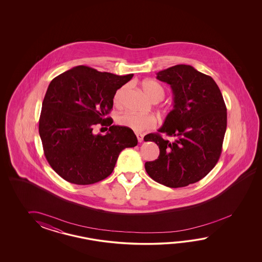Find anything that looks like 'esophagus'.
Returning a JSON list of instances; mask_svg holds the SVG:
<instances>
[{
    "instance_id": "obj_1",
    "label": "esophagus",
    "mask_w": 262,
    "mask_h": 262,
    "mask_svg": "<svg viewBox=\"0 0 262 262\" xmlns=\"http://www.w3.org/2000/svg\"><path fill=\"white\" fill-rule=\"evenodd\" d=\"M136 136H137V139L139 140V142H142L143 141V135L142 134H136Z\"/></svg>"
}]
</instances>
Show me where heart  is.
<instances>
[{
    "label": "heart",
    "instance_id": "1",
    "mask_svg": "<svg viewBox=\"0 0 262 262\" xmlns=\"http://www.w3.org/2000/svg\"><path fill=\"white\" fill-rule=\"evenodd\" d=\"M142 90L150 100L155 103L163 100L165 97V90L161 84L152 79H147L141 83ZM127 90V86L124 85L117 90L113 101L116 106H121L123 103V95ZM118 123L122 126L133 130L134 132L140 133L147 129L155 128L157 124V120L154 115H141L133 112H125L118 118Z\"/></svg>",
    "mask_w": 262,
    "mask_h": 262
}]
</instances>
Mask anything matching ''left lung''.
Masks as SVG:
<instances>
[{
	"mask_svg": "<svg viewBox=\"0 0 262 262\" xmlns=\"http://www.w3.org/2000/svg\"><path fill=\"white\" fill-rule=\"evenodd\" d=\"M156 75L170 85L174 103L159 133L144 137L145 141L156 142L160 150L156 160L145 163V169L159 184L184 187L204 178L219 160L227 107L212 77L191 66L177 64ZM161 133L174 136V141L163 139Z\"/></svg>",
	"mask_w": 262,
	"mask_h": 262,
	"instance_id": "left-lung-1",
	"label": "left lung"
}]
</instances>
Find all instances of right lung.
<instances>
[{"mask_svg": "<svg viewBox=\"0 0 262 262\" xmlns=\"http://www.w3.org/2000/svg\"><path fill=\"white\" fill-rule=\"evenodd\" d=\"M133 74L118 76L78 66L51 80L42 103L39 135L50 167L71 184H95L112 174L120 152L135 147L133 130L112 125L106 115L118 89ZM96 124L110 126L93 134Z\"/></svg>", "mask_w": 262, "mask_h": 262, "instance_id": "obj_1", "label": "right lung"}]
</instances>
